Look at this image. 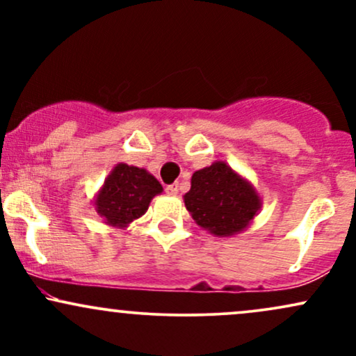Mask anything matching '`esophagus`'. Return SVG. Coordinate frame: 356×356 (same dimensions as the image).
<instances>
[{
	"label": "esophagus",
	"mask_w": 356,
	"mask_h": 356,
	"mask_svg": "<svg viewBox=\"0 0 356 356\" xmlns=\"http://www.w3.org/2000/svg\"><path fill=\"white\" fill-rule=\"evenodd\" d=\"M165 191H167V194H170V195L179 194V184H177V182L170 184V186H167V187H165Z\"/></svg>",
	"instance_id": "obj_1"
}]
</instances>
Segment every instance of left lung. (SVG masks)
Segmentation results:
<instances>
[{
    "mask_svg": "<svg viewBox=\"0 0 356 356\" xmlns=\"http://www.w3.org/2000/svg\"><path fill=\"white\" fill-rule=\"evenodd\" d=\"M184 202L192 219L216 236H232L246 229L261 207L251 184L224 162L194 172Z\"/></svg>",
    "mask_w": 356,
    "mask_h": 356,
    "instance_id": "8db88e82",
    "label": "left lung"
}]
</instances>
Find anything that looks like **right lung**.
Instances as JSON below:
<instances>
[{
	"instance_id": "1",
	"label": "right lung",
	"mask_w": 356,
	"mask_h": 356,
	"mask_svg": "<svg viewBox=\"0 0 356 356\" xmlns=\"http://www.w3.org/2000/svg\"><path fill=\"white\" fill-rule=\"evenodd\" d=\"M161 192V182L145 169L118 164L97 195L95 207L110 226L125 227L144 216L154 195Z\"/></svg>"
}]
</instances>
